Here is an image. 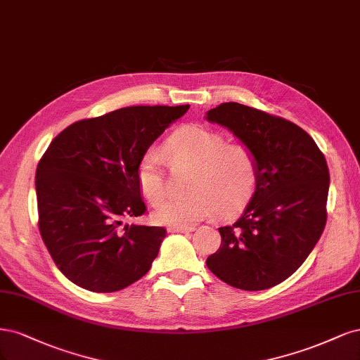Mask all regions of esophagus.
<instances>
[{
	"label": "esophagus",
	"mask_w": 360,
	"mask_h": 360,
	"mask_svg": "<svg viewBox=\"0 0 360 360\" xmlns=\"http://www.w3.org/2000/svg\"><path fill=\"white\" fill-rule=\"evenodd\" d=\"M194 227H169L167 231L169 233H188V231H193Z\"/></svg>",
	"instance_id": "esophagus-1"
}]
</instances>
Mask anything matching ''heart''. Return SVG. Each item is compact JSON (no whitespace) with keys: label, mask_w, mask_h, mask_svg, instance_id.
Returning a JSON list of instances; mask_svg holds the SVG:
<instances>
[{"label":"heart","mask_w":360,"mask_h":360,"mask_svg":"<svg viewBox=\"0 0 360 360\" xmlns=\"http://www.w3.org/2000/svg\"><path fill=\"white\" fill-rule=\"evenodd\" d=\"M165 157L175 169L191 170L188 191L184 197H167L157 205L154 219L172 227H190L214 210L218 215L233 214L245 205L259 179L257 158L240 143L205 127H185L165 143ZM163 155L148 149L137 165L139 190L149 203L166 193Z\"/></svg>","instance_id":"1"}]
</instances>
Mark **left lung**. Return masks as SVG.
Here are the masks:
<instances>
[{
	"mask_svg": "<svg viewBox=\"0 0 360 360\" xmlns=\"http://www.w3.org/2000/svg\"><path fill=\"white\" fill-rule=\"evenodd\" d=\"M206 120L227 127L259 166L250 203L238 221L218 229L221 245L206 264L231 287L271 288L297 271L326 226V158L305 130L259 109L221 103Z\"/></svg>",
	"mask_w": 360,
	"mask_h": 360,
	"instance_id": "1",
	"label": "left lung"
}]
</instances>
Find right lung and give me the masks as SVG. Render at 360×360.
<instances>
[{"mask_svg": "<svg viewBox=\"0 0 360 360\" xmlns=\"http://www.w3.org/2000/svg\"><path fill=\"white\" fill-rule=\"evenodd\" d=\"M188 108H122L68 125L46 149L36 172L39 230L76 285L118 292L150 269L166 229L122 219L145 214L139 161Z\"/></svg>", "mask_w": 360, "mask_h": 360, "instance_id": "right-lung-1", "label": "right lung"}]
</instances>
